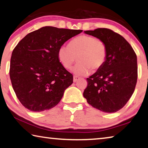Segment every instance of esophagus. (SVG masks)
Segmentation results:
<instances>
[{"label":"esophagus","instance_id":"obj_1","mask_svg":"<svg viewBox=\"0 0 148 148\" xmlns=\"http://www.w3.org/2000/svg\"><path fill=\"white\" fill-rule=\"evenodd\" d=\"M79 79H80L79 77L76 76H74L73 77V82H76L78 81V80H79Z\"/></svg>","mask_w":148,"mask_h":148}]
</instances>
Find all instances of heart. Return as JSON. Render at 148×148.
I'll return each mask as SVG.
<instances>
[{
	"label": "heart",
	"mask_w": 148,
	"mask_h": 148,
	"mask_svg": "<svg viewBox=\"0 0 148 148\" xmlns=\"http://www.w3.org/2000/svg\"><path fill=\"white\" fill-rule=\"evenodd\" d=\"M107 47L101 39L88 35H81L72 39L69 46L59 48L58 58L65 69L71 68L77 58L78 62L72 69L77 76H86L91 69L96 70L103 65L107 58Z\"/></svg>",
	"instance_id": "1"
}]
</instances>
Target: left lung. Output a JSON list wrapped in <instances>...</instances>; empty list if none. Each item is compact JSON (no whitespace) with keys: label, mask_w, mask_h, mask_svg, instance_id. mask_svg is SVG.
I'll return each instance as SVG.
<instances>
[{"label":"left lung","mask_w":148,"mask_h":148,"mask_svg":"<svg viewBox=\"0 0 148 148\" xmlns=\"http://www.w3.org/2000/svg\"><path fill=\"white\" fill-rule=\"evenodd\" d=\"M85 34L103 41L107 58L101 67L87 78L83 96L88 104L102 112H115L127 103L137 82V58L130 44L108 28L87 30Z\"/></svg>","instance_id":"8db88e82"}]
</instances>
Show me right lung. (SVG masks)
<instances>
[{
    "label": "right lung",
    "instance_id": "obj_1",
    "mask_svg": "<svg viewBox=\"0 0 148 148\" xmlns=\"http://www.w3.org/2000/svg\"><path fill=\"white\" fill-rule=\"evenodd\" d=\"M82 29L45 26L30 32L13 50L10 76L15 95L25 108L41 112L55 107L73 76L58 58L59 48Z\"/></svg>",
    "mask_w": 148,
    "mask_h": 148
}]
</instances>
